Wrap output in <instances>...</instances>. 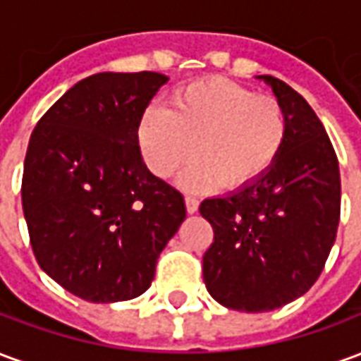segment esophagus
Listing matches in <instances>:
<instances>
[{"label": "esophagus", "mask_w": 361, "mask_h": 361, "mask_svg": "<svg viewBox=\"0 0 361 361\" xmlns=\"http://www.w3.org/2000/svg\"><path fill=\"white\" fill-rule=\"evenodd\" d=\"M185 209H188L189 214H195L199 211V201L195 197H185Z\"/></svg>", "instance_id": "34e87169"}]
</instances>
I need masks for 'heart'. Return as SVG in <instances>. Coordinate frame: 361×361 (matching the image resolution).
Returning a JSON list of instances; mask_svg holds the SVG:
<instances>
[{"mask_svg": "<svg viewBox=\"0 0 361 361\" xmlns=\"http://www.w3.org/2000/svg\"><path fill=\"white\" fill-rule=\"evenodd\" d=\"M288 139L286 110L276 98L257 96L224 79L191 82L172 96L170 108L150 106L137 126L142 160L158 178H178L185 191L230 189L259 181L279 160Z\"/></svg>", "mask_w": 361, "mask_h": 361, "instance_id": "heart-1", "label": "heart"}]
</instances>
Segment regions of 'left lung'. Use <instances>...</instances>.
<instances>
[{"mask_svg":"<svg viewBox=\"0 0 361 361\" xmlns=\"http://www.w3.org/2000/svg\"><path fill=\"white\" fill-rule=\"evenodd\" d=\"M255 79L286 110V145L261 180L199 207L214 230L204 286L220 305L247 313L279 310L313 286L341 219L338 160L321 119L286 82Z\"/></svg>","mask_w":361,"mask_h":361,"instance_id":"8db88e82","label":"left lung"}]
</instances>
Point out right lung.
<instances>
[{
    "label": "right lung",
    "instance_id": "add662e5",
    "mask_svg": "<svg viewBox=\"0 0 361 361\" xmlns=\"http://www.w3.org/2000/svg\"><path fill=\"white\" fill-rule=\"evenodd\" d=\"M168 77L90 75L30 135L23 211L42 271L87 302L141 295L185 220L178 189L150 172L137 126Z\"/></svg>",
    "mask_w": 361,
    "mask_h": 361
}]
</instances>
